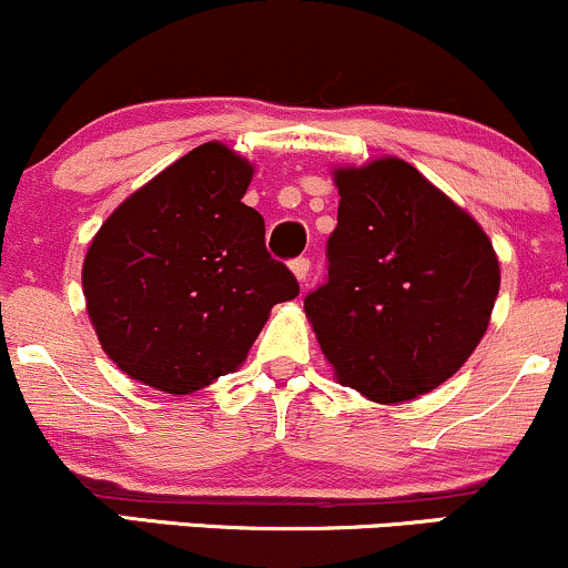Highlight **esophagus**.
Listing matches in <instances>:
<instances>
[{
	"label": "esophagus",
	"mask_w": 568,
	"mask_h": 568,
	"mask_svg": "<svg viewBox=\"0 0 568 568\" xmlns=\"http://www.w3.org/2000/svg\"><path fill=\"white\" fill-rule=\"evenodd\" d=\"M291 272H293V277L298 280V283H306V277H310V258H304V256H298V258H293L291 262Z\"/></svg>",
	"instance_id": "1"
}]
</instances>
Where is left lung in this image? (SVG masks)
<instances>
[{
	"instance_id": "1",
	"label": "left lung",
	"mask_w": 568,
	"mask_h": 568,
	"mask_svg": "<svg viewBox=\"0 0 568 568\" xmlns=\"http://www.w3.org/2000/svg\"><path fill=\"white\" fill-rule=\"evenodd\" d=\"M328 277L304 312L338 382L376 403L419 397L465 366L499 293L491 240L397 158L336 168Z\"/></svg>"
}]
</instances>
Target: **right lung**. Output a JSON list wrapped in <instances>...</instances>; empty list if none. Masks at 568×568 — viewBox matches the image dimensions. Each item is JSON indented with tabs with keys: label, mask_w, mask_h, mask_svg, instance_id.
<instances>
[{
	"label": "right lung",
	"mask_w": 568,
	"mask_h": 568,
	"mask_svg": "<svg viewBox=\"0 0 568 568\" xmlns=\"http://www.w3.org/2000/svg\"><path fill=\"white\" fill-rule=\"evenodd\" d=\"M253 165L211 141L103 221L82 288L103 352L130 379L189 395L245 361L270 310L298 283L243 202Z\"/></svg>",
	"instance_id": "obj_1"
}]
</instances>
